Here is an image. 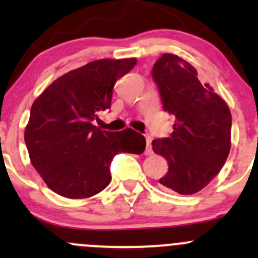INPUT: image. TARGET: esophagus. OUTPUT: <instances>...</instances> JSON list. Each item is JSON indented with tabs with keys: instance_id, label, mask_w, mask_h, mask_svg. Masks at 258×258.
Returning a JSON list of instances; mask_svg holds the SVG:
<instances>
[{
	"instance_id": "34e87169",
	"label": "esophagus",
	"mask_w": 258,
	"mask_h": 258,
	"mask_svg": "<svg viewBox=\"0 0 258 258\" xmlns=\"http://www.w3.org/2000/svg\"><path fill=\"white\" fill-rule=\"evenodd\" d=\"M152 149H151V137L146 136V150H145V155H151Z\"/></svg>"
}]
</instances>
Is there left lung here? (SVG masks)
<instances>
[{"label": "left lung", "mask_w": 258, "mask_h": 258, "mask_svg": "<svg viewBox=\"0 0 258 258\" xmlns=\"http://www.w3.org/2000/svg\"><path fill=\"white\" fill-rule=\"evenodd\" d=\"M152 78L164 111L175 119L170 137L152 141L155 154L169 164L160 184L181 196L196 194L218 175L228 157L231 111L208 83L199 82L197 69L177 55L162 54Z\"/></svg>", "instance_id": "1"}]
</instances>
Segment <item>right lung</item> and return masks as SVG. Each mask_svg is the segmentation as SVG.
I'll return each instance as SVG.
<instances>
[{
    "label": "right lung",
    "mask_w": 258,
    "mask_h": 258,
    "mask_svg": "<svg viewBox=\"0 0 258 258\" xmlns=\"http://www.w3.org/2000/svg\"><path fill=\"white\" fill-rule=\"evenodd\" d=\"M136 62L94 60L59 77L35 99L25 142L32 166L54 192L69 199L96 196L111 181L114 155L145 151L146 140L132 128L109 132L92 123L111 107L117 79Z\"/></svg>",
    "instance_id": "right-lung-1"
}]
</instances>
